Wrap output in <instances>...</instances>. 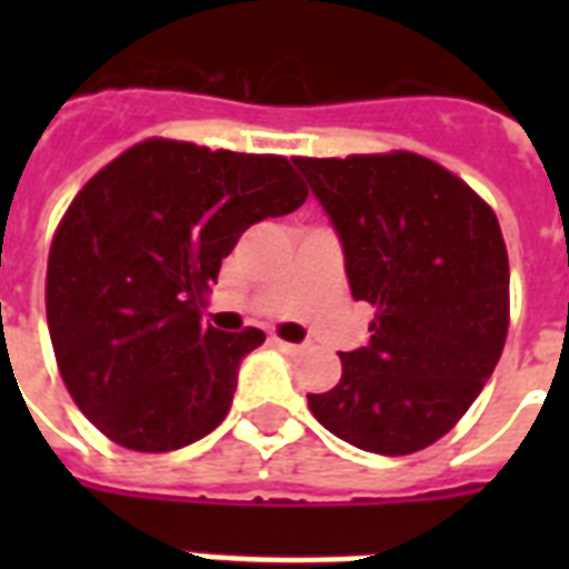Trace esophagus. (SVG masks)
<instances>
[{
	"mask_svg": "<svg viewBox=\"0 0 569 569\" xmlns=\"http://www.w3.org/2000/svg\"><path fill=\"white\" fill-rule=\"evenodd\" d=\"M271 346L277 348V351H283V355H298L301 351V346H292V342H283V339H271Z\"/></svg>",
	"mask_w": 569,
	"mask_h": 569,
	"instance_id": "esophagus-1",
	"label": "esophagus"
}]
</instances>
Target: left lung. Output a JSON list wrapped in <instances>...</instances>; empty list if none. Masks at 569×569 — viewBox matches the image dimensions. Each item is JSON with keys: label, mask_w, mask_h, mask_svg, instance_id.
Here are the masks:
<instances>
[{"label": "left lung", "mask_w": 569, "mask_h": 569, "mask_svg": "<svg viewBox=\"0 0 569 569\" xmlns=\"http://www.w3.org/2000/svg\"><path fill=\"white\" fill-rule=\"evenodd\" d=\"M346 253L355 301L375 307L369 346L307 396L339 440L410 455L449 433L493 375L508 337V250L493 209L416 153L295 159Z\"/></svg>", "instance_id": "left-lung-1"}]
</instances>
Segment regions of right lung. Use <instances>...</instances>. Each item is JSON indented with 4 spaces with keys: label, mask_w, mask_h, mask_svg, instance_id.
<instances>
[{
    "label": "right lung",
    "mask_w": 569,
    "mask_h": 569,
    "mask_svg": "<svg viewBox=\"0 0 569 569\" xmlns=\"http://www.w3.org/2000/svg\"><path fill=\"white\" fill-rule=\"evenodd\" d=\"M303 200L283 156L168 138L84 182L49 248L47 321L67 392L111 442L173 451L223 422L266 333L206 328L200 301L250 223Z\"/></svg>",
    "instance_id": "add662e5"
}]
</instances>
